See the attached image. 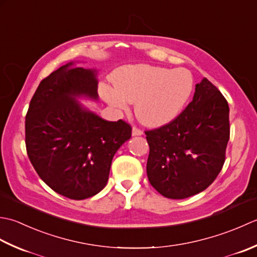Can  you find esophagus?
<instances>
[{
  "mask_svg": "<svg viewBox=\"0 0 257 257\" xmlns=\"http://www.w3.org/2000/svg\"><path fill=\"white\" fill-rule=\"evenodd\" d=\"M132 135H133V136L143 135V131H141L140 128H138L136 126H133V127H132Z\"/></svg>",
  "mask_w": 257,
  "mask_h": 257,
  "instance_id": "esophagus-1",
  "label": "esophagus"
}]
</instances>
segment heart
<instances>
[{"label":"heart","instance_id":"1","mask_svg":"<svg viewBox=\"0 0 257 257\" xmlns=\"http://www.w3.org/2000/svg\"><path fill=\"white\" fill-rule=\"evenodd\" d=\"M114 86L102 84L99 94L109 106L127 111L135 103V114L146 126L172 123L184 112L195 88L192 73L184 67L169 69L152 64H130L112 74Z\"/></svg>","mask_w":257,"mask_h":257}]
</instances>
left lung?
Wrapping results in <instances>:
<instances>
[{
  "label": "left lung",
  "instance_id": "left-lung-1",
  "mask_svg": "<svg viewBox=\"0 0 257 257\" xmlns=\"http://www.w3.org/2000/svg\"><path fill=\"white\" fill-rule=\"evenodd\" d=\"M229 107L206 77L195 85L193 101L179 117L146 131L149 181L173 200L190 197L212 184L225 162L229 140Z\"/></svg>",
  "mask_w": 257,
  "mask_h": 257
}]
</instances>
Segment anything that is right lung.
<instances>
[{
	"instance_id": "obj_1",
	"label": "right lung",
	"mask_w": 257,
	"mask_h": 257,
	"mask_svg": "<svg viewBox=\"0 0 257 257\" xmlns=\"http://www.w3.org/2000/svg\"><path fill=\"white\" fill-rule=\"evenodd\" d=\"M97 70L61 66L42 80L25 117L29 159L45 184L72 200H85L105 187L112 160L131 139L122 119L105 121L80 98L98 101Z\"/></svg>"
}]
</instances>
